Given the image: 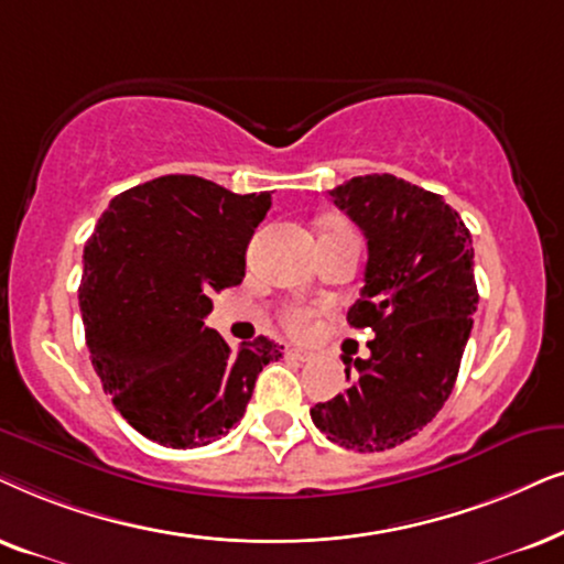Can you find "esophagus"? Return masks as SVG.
<instances>
[{"label":"esophagus","instance_id":"esophagus-1","mask_svg":"<svg viewBox=\"0 0 564 564\" xmlns=\"http://www.w3.org/2000/svg\"><path fill=\"white\" fill-rule=\"evenodd\" d=\"M286 356H289V358L302 360V364H306V360H312V358H314V352H312V350H304V348H289V350H286Z\"/></svg>","mask_w":564,"mask_h":564}]
</instances>
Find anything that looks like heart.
<instances>
[{
    "mask_svg": "<svg viewBox=\"0 0 564 564\" xmlns=\"http://www.w3.org/2000/svg\"><path fill=\"white\" fill-rule=\"evenodd\" d=\"M312 322V310L306 306H289L286 314H283V325H286L294 335H304L310 329Z\"/></svg>",
    "mask_w": 564,
    "mask_h": 564,
    "instance_id": "obj_1",
    "label": "heart"
}]
</instances>
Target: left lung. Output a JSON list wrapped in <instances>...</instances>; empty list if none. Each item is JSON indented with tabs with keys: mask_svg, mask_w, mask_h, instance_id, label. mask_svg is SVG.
<instances>
[{
	"mask_svg": "<svg viewBox=\"0 0 564 564\" xmlns=\"http://www.w3.org/2000/svg\"><path fill=\"white\" fill-rule=\"evenodd\" d=\"M333 204L369 242L350 327H371V356L345 369L343 394L312 408L337 446L387 452L431 423L452 394L477 312L475 250L462 216L441 195L394 175L337 185Z\"/></svg>",
	"mask_w": 564,
	"mask_h": 564,
	"instance_id": "1",
	"label": "left lung"
}]
</instances>
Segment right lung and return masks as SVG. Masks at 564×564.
<instances>
[{
    "label": "right lung",
    "mask_w": 564,
    "mask_h": 564,
    "mask_svg": "<svg viewBox=\"0 0 564 564\" xmlns=\"http://www.w3.org/2000/svg\"><path fill=\"white\" fill-rule=\"evenodd\" d=\"M270 193L164 175L116 195L85 245L79 310L89 356L116 410L149 441L208 446L245 415L262 366L283 345L231 350L206 327L212 294L245 278Z\"/></svg>",
    "instance_id": "add662e5"
}]
</instances>
